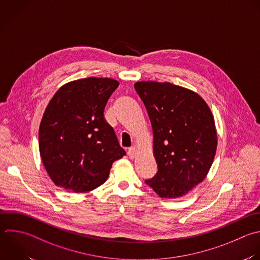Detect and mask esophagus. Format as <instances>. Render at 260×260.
<instances>
[{"instance_id": "1", "label": "esophagus", "mask_w": 260, "mask_h": 260, "mask_svg": "<svg viewBox=\"0 0 260 260\" xmlns=\"http://www.w3.org/2000/svg\"><path fill=\"white\" fill-rule=\"evenodd\" d=\"M136 153H137V149H136V147H134V146L130 147V148L128 149V151H127V154H128V156H129L130 158L135 157Z\"/></svg>"}]
</instances>
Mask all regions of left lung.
<instances>
[{"label":"left lung","instance_id":"8db88e82","mask_svg":"<svg viewBox=\"0 0 260 260\" xmlns=\"http://www.w3.org/2000/svg\"><path fill=\"white\" fill-rule=\"evenodd\" d=\"M134 88L151 122L157 164L156 174L145 183L160 197H181L204 180L212 165V114L197 93L169 82L140 81Z\"/></svg>","mask_w":260,"mask_h":260}]
</instances>
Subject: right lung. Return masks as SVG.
<instances>
[{
	"instance_id": "obj_1",
	"label": "right lung",
	"mask_w": 260,
	"mask_h": 260,
	"mask_svg": "<svg viewBox=\"0 0 260 260\" xmlns=\"http://www.w3.org/2000/svg\"><path fill=\"white\" fill-rule=\"evenodd\" d=\"M119 82L89 77L62 86L49 103L39 132L40 152L53 182L64 189L91 191L126 154L104 111Z\"/></svg>"
}]
</instances>
